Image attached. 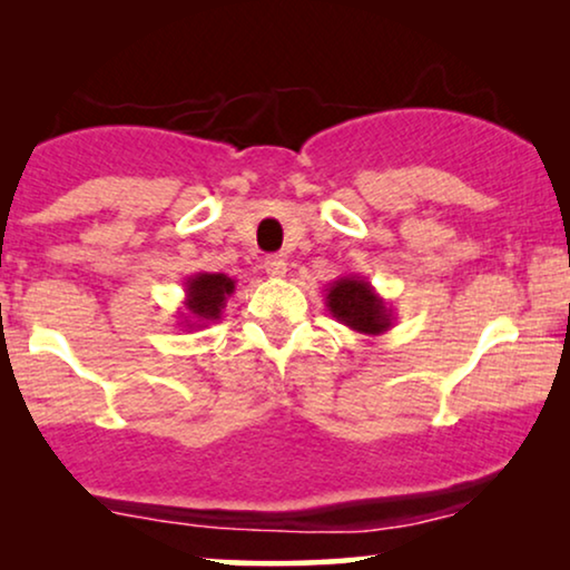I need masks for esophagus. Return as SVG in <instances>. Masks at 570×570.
<instances>
[{
    "instance_id": "esophagus-1",
    "label": "esophagus",
    "mask_w": 570,
    "mask_h": 570,
    "mask_svg": "<svg viewBox=\"0 0 570 570\" xmlns=\"http://www.w3.org/2000/svg\"><path fill=\"white\" fill-rule=\"evenodd\" d=\"M264 272H267V275H269L272 279L285 277L287 262L283 259V256H267V259H264Z\"/></svg>"
}]
</instances>
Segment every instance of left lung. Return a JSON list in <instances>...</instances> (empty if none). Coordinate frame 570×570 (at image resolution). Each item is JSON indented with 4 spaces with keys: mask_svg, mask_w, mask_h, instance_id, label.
Returning <instances> with one entry per match:
<instances>
[{
    "mask_svg": "<svg viewBox=\"0 0 570 570\" xmlns=\"http://www.w3.org/2000/svg\"><path fill=\"white\" fill-rule=\"evenodd\" d=\"M326 308L337 318L340 324H345L347 330L357 334H384L394 326V311L389 303L381 298L365 277L345 275L337 277L334 283L326 285Z\"/></svg>",
    "mask_w": 570,
    "mask_h": 570,
    "instance_id": "left-lung-1",
    "label": "left lung"
}]
</instances>
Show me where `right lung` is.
I'll return each instance as SVG.
<instances>
[{
	"instance_id": "add662e5",
	"label": "right lung",
	"mask_w": 570,
	"mask_h": 570,
	"mask_svg": "<svg viewBox=\"0 0 570 570\" xmlns=\"http://www.w3.org/2000/svg\"><path fill=\"white\" fill-rule=\"evenodd\" d=\"M184 293L181 324H186V330H202L223 316L225 303L236 293V279L223 272H197V275L186 277Z\"/></svg>"
}]
</instances>
